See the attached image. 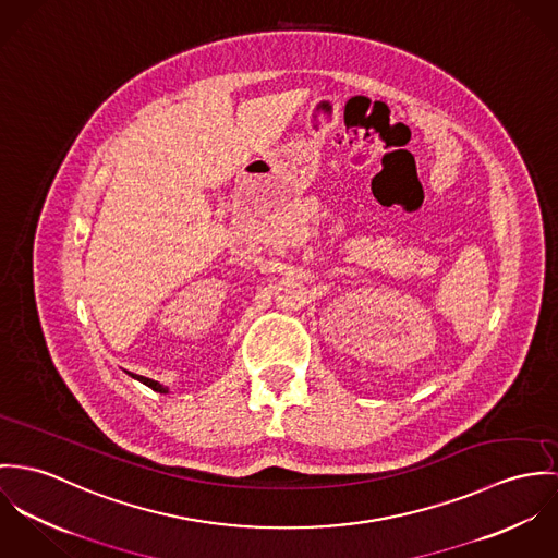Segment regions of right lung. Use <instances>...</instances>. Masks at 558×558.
<instances>
[{
    "mask_svg": "<svg viewBox=\"0 0 558 558\" xmlns=\"http://www.w3.org/2000/svg\"><path fill=\"white\" fill-rule=\"evenodd\" d=\"M130 374V372H128ZM132 378H136V380H141L143 385H147V387H151L154 391H160V393H169V387H165V385H160L158 380H151V378H147V376H138V374H132Z\"/></svg>",
    "mask_w": 558,
    "mask_h": 558,
    "instance_id": "add662e5",
    "label": "right lung"
}]
</instances>
